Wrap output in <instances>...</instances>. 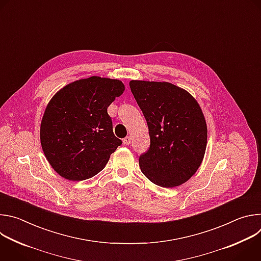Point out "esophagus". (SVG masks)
<instances>
[{
	"label": "esophagus",
	"mask_w": 261,
	"mask_h": 261,
	"mask_svg": "<svg viewBox=\"0 0 261 261\" xmlns=\"http://www.w3.org/2000/svg\"><path fill=\"white\" fill-rule=\"evenodd\" d=\"M131 136H126L125 138H124V140H123V142L126 144V145H128V144H130L131 143Z\"/></svg>",
	"instance_id": "34e87169"
}]
</instances>
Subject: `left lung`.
Returning <instances> with one entry per match:
<instances>
[{"mask_svg": "<svg viewBox=\"0 0 261 261\" xmlns=\"http://www.w3.org/2000/svg\"><path fill=\"white\" fill-rule=\"evenodd\" d=\"M129 86L151 139L138 159L142 173L164 188L187 181L200 166L206 147V123L197 101L169 83L131 81Z\"/></svg>", "mask_w": 261, "mask_h": 261, "instance_id": "left-lung-1", "label": "left lung"}]
</instances>
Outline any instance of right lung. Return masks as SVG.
<instances>
[{"label":"right lung","mask_w":261,"mask_h":261,"mask_svg":"<svg viewBox=\"0 0 261 261\" xmlns=\"http://www.w3.org/2000/svg\"><path fill=\"white\" fill-rule=\"evenodd\" d=\"M124 90L118 80L92 76L64 87L49 101L40 140L47 161L61 176L84 180L96 175L122 144L107 107Z\"/></svg>","instance_id":"right-lung-1"}]
</instances>
